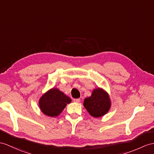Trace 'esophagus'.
Wrapping results in <instances>:
<instances>
[{
	"label": "esophagus",
	"mask_w": 154,
	"mask_h": 154,
	"mask_svg": "<svg viewBox=\"0 0 154 154\" xmlns=\"http://www.w3.org/2000/svg\"><path fill=\"white\" fill-rule=\"evenodd\" d=\"M73 101H74V103H80V99H73Z\"/></svg>",
	"instance_id": "34e87169"
}]
</instances>
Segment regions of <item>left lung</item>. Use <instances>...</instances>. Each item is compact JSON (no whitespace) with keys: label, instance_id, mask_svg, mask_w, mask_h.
<instances>
[{"label":"left lung","instance_id":"left-lung-1","mask_svg":"<svg viewBox=\"0 0 154 154\" xmlns=\"http://www.w3.org/2000/svg\"><path fill=\"white\" fill-rule=\"evenodd\" d=\"M84 106L93 117H101L105 115L111 107L109 95L102 88L94 89L91 95L84 99Z\"/></svg>","mask_w":154,"mask_h":154}]
</instances>
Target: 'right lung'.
<instances>
[{
	"label": "right lung",
	"instance_id": "obj_1",
	"mask_svg": "<svg viewBox=\"0 0 154 154\" xmlns=\"http://www.w3.org/2000/svg\"><path fill=\"white\" fill-rule=\"evenodd\" d=\"M72 100L57 88H51L42 95L39 100V107L42 113L56 117L61 113L67 104Z\"/></svg>",
	"mask_w": 154,
	"mask_h": 154
}]
</instances>
